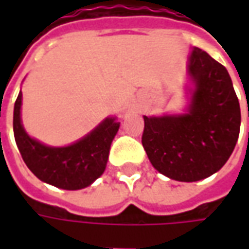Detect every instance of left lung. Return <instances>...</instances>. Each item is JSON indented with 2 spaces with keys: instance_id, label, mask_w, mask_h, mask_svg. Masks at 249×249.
Segmentation results:
<instances>
[{
  "instance_id": "left-lung-1",
  "label": "left lung",
  "mask_w": 249,
  "mask_h": 249,
  "mask_svg": "<svg viewBox=\"0 0 249 249\" xmlns=\"http://www.w3.org/2000/svg\"><path fill=\"white\" fill-rule=\"evenodd\" d=\"M192 82L185 113L144 116L142 146L164 176L192 183L224 165L240 132V105L228 71L207 52L193 48L188 57Z\"/></svg>"
}]
</instances>
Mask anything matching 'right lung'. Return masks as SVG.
Wrapping results in <instances>:
<instances>
[{
	"instance_id": "1",
	"label": "right lung",
	"mask_w": 249,
	"mask_h": 249,
	"mask_svg": "<svg viewBox=\"0 0 249 249\" xmlns=\"http://www.w3.org/2000/svg\"><path fill=\"white\" fill-rule=\"evenodd\" d=\"M22 93L14 104L13 130L16 144L36 178L61 189L89 187L105 171L109 149L120 128L116 117H107L94 129L68 146H49L30 137L21 121Z\"/></svg>"
}]
</instances>
